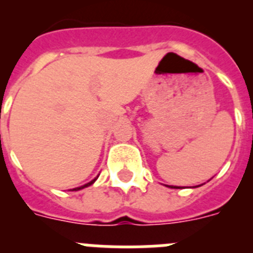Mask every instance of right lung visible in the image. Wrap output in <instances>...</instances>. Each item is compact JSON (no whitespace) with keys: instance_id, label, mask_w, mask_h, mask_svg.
Masks as SVG:
<instances>
[{"instance_id":"right-lung-1","label":"right lung","mask_w":253,"mask_h":253,"mask_svg":"<svg viewBox=\"0 0 253 253\" xmlns=\"http://www.w3.org/2000/svg\"><path fill=\"white\" fill-rule=\"evenodd\" d=\"M95 180H96V178H95ZM95 180H92V181H91V182H88V184L84 185V186H80V187H77V189H75V190H81V189H84V187H87V186H90L91 184H93V181H95Z\"/></svg>"}]
</instances>
